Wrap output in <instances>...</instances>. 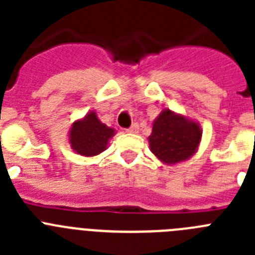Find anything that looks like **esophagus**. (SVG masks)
<instances>
[{
  "mask_svg": "<svg viewBox=\"0 0 255 255\" xmlns=\"http://www.w3.org/2000/svg\"><path fill=\"white\" fill-rule=\"evenodd\" d=\"M138 130H139V125H138V124H132V125L130 126L129 129L126 130V131L130 132V134H136V132H138Z\"/></svg>",
  "mask_w": 255,
  "mask_h": 255,
  "instance_id": "obj_1",
  "label": "esophagus"
}]
</instances>
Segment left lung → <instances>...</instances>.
<instances>
[{
  "label": "left lung",
  "instance_id": "8db88e82",
  "mask_svg": "<svg viewBox=\"0 0 255 255\" xmlns=\"http://www.w3.org/2000/svg\"><path fill=\"white\" fill-rule=\"evenodd\" d=\"M202 129L194 120L171 110H163L153 121L149 135L150 152L164 164L188 161L197 153Z\"/></svg>",
  "mask_w": 255,
  "mask_h": 255
}]
</instances>
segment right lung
I'll use <instances>...</instances> for the list:
<instances>
[{
  "instance_id": "obj_1",
  "label": "right lung",
  "mask_w": 255,
  "mask_h": 255,
  "mask_svg": "<svg viewBox=\"0 0 255 255\" xmlns=\"http://www.w3.org/2000/svg\"><path fill=\"white\" fill-rule=\"evenodd\" d=\"M116 134L115 129L103 124L94 111L76 120L69 131L71 149L84 157H94L107 149L108 141Z\"/></svg>"
}]
</instances>
